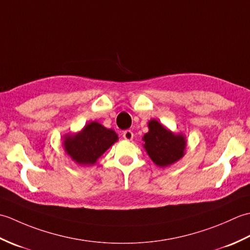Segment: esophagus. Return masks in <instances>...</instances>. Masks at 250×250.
<instances>
[{"instance_id":"obj_1","label":"esophagus","mask_w":250,"mask_h":250,"mask_svg":"<svg viewBox=\"0 0 250 250\" xmlns=\"http://www.w3.org/2000/svg\"><path fill=\"white\" fill-rule=\"evenodd\" d=\"M122 136H124V139L126 140V141H132V140H133V137H134V134L131 130H126V131L124 132Z\"/></svg>"}]
</instances>
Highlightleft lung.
Masks as SVG:
<instances>
[{
  "instance_id": "1",
  "label": "left lung",
  "mask_w": 250,
  "mask_h": 250,
  "mask_svg": "<svg viewBox=\"0 0 250 250\" xmlns=\"http://www.w3.org/2000/svg\"><path fill=\"white\" fill-rule=\"evenodd\" d=\"M149 131L143 137L144 148L153 163L166 167L185 155L187 142L183 134H174L156 119L148 122Z\"/></svg>"
}]
</instances>
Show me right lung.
I'll list each match as a JSON object with an SVG mask.
<instances>
[{
    "label": "right lung",
    "instance_id": "obj_1",
    "mask_svg": "<svg viewBox=\"0 0 250 250\" xmlns=\"http://www.w3.org/2000/svg\"><path fill=\"white\" fill-rule=\"evenodd\" d=\"M117 141L118 135L114 130L92 121L77 134L65 135L63 146L72 160L81 166H92Z\"/></svg>",
    "mask_w": 250,
    "mask_h": 250
}]
</instances>
